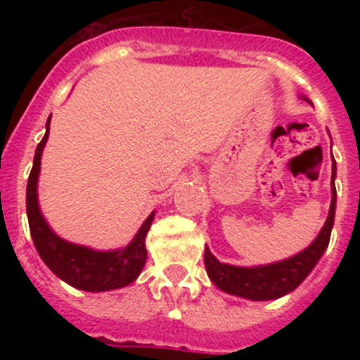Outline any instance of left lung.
<instances>
[{
  "label": "left lung",
  "mask_w": 360,
  "mask_h": 360,
  "mask_svg": "<svg viewBox=\"0 0 360 360\" xmlns=\"http://www.w3.org/2000/svg\"><path fill=\"white\" fill-rule=\"evenodd\" d=\"M335 177L336 164H333V177H330L333 200H330L329 217L312 245L288 259L269 263V265H257V267H236V265L220 263L211 254V250L205 248V269H207L209 278L213 280V284L226 293L250 299V301H271V299H278V297L288 295L290 291L295 290L297 285L310 274L314 265L319 262V257L323 256L325 248L329 246L336 209Z\"/></svg>",
  "instance_id": "left-lung-1"
}]
</instances>
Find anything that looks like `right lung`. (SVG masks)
<instances>
[{"instance_id":"1","label":"right lung","mask_w":360,"mask_h":360,"mask_svg":"<svg viewBox=\"0 0 360 360\" xmlns=\"http://www.w3.org/2000/svg\"><path fill=\"white\" fill-rule=\"evenodd\" d=\"M48 130H50V117L46 121V134L37 146L33 168L27 179V192H25L31 239L35 243L39 256L56 276L78 290L97 293V291L117 290L132 284L146 265V237L155 213L147 217L134 239L120 250H93L89 246L75 245L56 236L42 217L37 200V181L41 172V155L46 146Z\"/></svg>"}]
</instances>
